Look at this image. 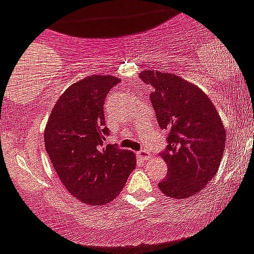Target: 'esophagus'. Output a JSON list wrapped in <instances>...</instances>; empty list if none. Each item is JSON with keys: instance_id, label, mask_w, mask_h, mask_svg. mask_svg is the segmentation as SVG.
Here are the masks:
<instances>
[{"instance_id": "esophagus-1", "label": "esophagus", "mask_w": 254, "mask_h": 254, "mask_svg": "<svg viewBox=\"0 0 254 254\" xmlns=\"http://www.w3.org/2000/svg\"><path fill=\"white\" fill-rule=\"evenodd\" d=\"M137 156H138V158L142 159V161H147V159L151 157V154H149V152L146 151V149H141V151L137 153Z\"/></svg>"}]
</instances>
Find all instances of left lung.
Segmentation results:
<instances>
[{"instance_id": "1", "label": "left lung", "mask_w": 254, "mask_h": 254, "mask_svg": "<svg viewBox=\"0 0 254 254\" xmlns=\"http://www.w3.org/2000/svg\"><path fill=\"white\" fill-rule=\"evenodd\" d=\"M142 81L153 86L151 102L161 128L170 131L167 177L158 183L167 197L185 199L214 177L226 143L223 121L208 96L192 82L173 73L144 69Z\"/></svg>"}]
</instances>
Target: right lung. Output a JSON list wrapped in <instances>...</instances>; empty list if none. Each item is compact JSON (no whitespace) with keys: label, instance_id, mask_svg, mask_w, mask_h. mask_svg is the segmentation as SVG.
<instances>
[{"label":"right lung","instance_id":"1","mask_svg":"<svg viewBox=\"0 0 254 254\" xmlns=\"http://www.w3.org/2000/svg\"><path fill=\"white\" fill-rule=\"evenodd\" d=\"M118 82V77L92 74L71 84L53 106L43 134L61 182L88 206L112 202L136 167L133 152L105 144L103 105Z\"/></svg>","mask_w":254,"mask_h":254}]
</instances>
